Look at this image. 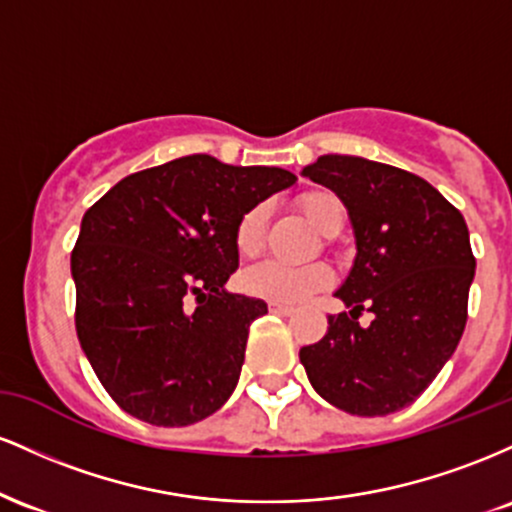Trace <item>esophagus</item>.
I'll list each match as a JSON object with an SVG mask.
<instances>
[{"label":"esophagus","mask_w":512,"mask_h":512,"mask_svg":"<svg viewBox=\"0 0 512 512\" xmlns=\"http://www.w3.org/2000/svg\"><path fill=\"white\" fill-rule=\"evenodd\" d=\"M269 310L276 315H291L293 313L291 305H284V303H269Z\"/></svg>","instance_id":"esophagus-1"}]
</instances>
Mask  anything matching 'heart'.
I'll list each match as a JSON object with an SVG mask.
<instances>
[{"label":"heart","instance_id":"obj_1","mask_svg":"<svg viewBox=\"0 0 512 512\" xmlns=\"http://www.w3.org/2000/svg\"><path fill=\"white\" fill-rule=\"evenodd\" d=\"M298 209L303 211L305 219L313 223L315 231L322 236L332 238L342 231L344 226V204L334 192L310 190L298 197ZM264 228H267V207L255 204L240 216L236 226V250L240 255L250 257L260 252L264 243ZM334 274L327 264H293L279 260H264L252 264L240 276L243 289L255 298H264L272 303H303L317 291L327 289L332 284Z\"/></svg>","mask_w":512,"mask_h":512}]
</instances>
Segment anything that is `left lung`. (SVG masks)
I'll return each instance as SVG.
<instances>
[{"label": "left lung", "instance_id": "obj_1", "mask_svg": "<svg viewBox=\"0 0 512 512\" xmlns=\"http://www.w3.org/2000/svg\"><path fill=\"white\" fill-rule=\"evenodd\" d=\"M301 175L342 199L356 238L327 334L303 346L310 385L337 409L385 416L409 407L455 354L477 260L462 214L407 170L361 156H320ZM363 307L374 313L357 325Z\"/></svg>", "mask_w": 512, "mask_h": 512}]
</instances>
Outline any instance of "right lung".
Here are the masks:
<instances>
[{
  "label": "right lung",
  "mask_w": 512,
  "mask_h": 512,
  "mask_svg": "<svg viewBox=\"0 0 512 512\" xmlns=\"http://www.w3.org/2000/svg\"><path fill=\"white\" fill-rule=\"evenodd\" d=\"M296 175L182 156L127 175L86 211L72 252L76 334L108 395L154 426H190L236 390L260 298L228 293L236 226Z\"/></svg>",
  "instance_id": "1"
}]
</instances>
